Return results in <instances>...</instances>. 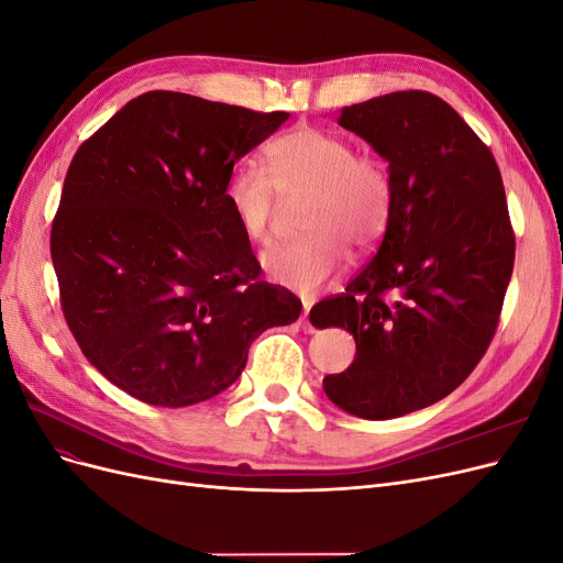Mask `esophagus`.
I'll return each mask as SVG.
<instances>
[{"label":"esophagus","mask_w":563,"mask_h":563,"mask_svg":"<svg viewBox=\"0 0 563 563\" xmlns=\"http://www.w3.org/2000/svg\"><path fill=\"white\" fill-rule=\"evenodd\" d=\"M302 331L305 333H312L314 331V327H312V323H310V308H308V305H305V310H302Z\"/></svg>","instance_id":"esophagus-1"}]
</instances>
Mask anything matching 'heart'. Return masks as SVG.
<instances>
[{
  "label": "heart",
  "instance_id": "b5f03b06",
  "mask_svg": "<svg viewBox=\"0 0 563 563\" xmlns=\"http://www.w3.org/2000/svg\"><path fill=\"white\" fill-rule=\"evenodd\" d=\"M269 174L251 159L236 162L225 178L223 197L236 225L255 244H265L279 195L308 192L298 242L269 249L265 275L300 296L327 286L347 258V244L376 246L391 213L389 166L371 152H354L343 133L310 124L294 126L267 147Z\"/></svg>",
  "mask_w": 563,
  "mask_h": 563
}]
</instances>
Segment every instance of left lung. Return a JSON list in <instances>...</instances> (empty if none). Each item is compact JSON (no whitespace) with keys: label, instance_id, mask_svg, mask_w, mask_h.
<instances>
[{"label":"left lung","instance_id":"8db88e82","mask_svg":"<svg viewBox=\"0 0 563 563\" xmlns=\"http://www.w3.org/2000/svg\"><path fill=\"white\" fill-rule=\"evenodd\" d=\"M338 124L387 162L391 213L378 253L310 319L356 343L350 368L323 378L327 397L389 420L444 399L479 364L512 277L515 232L490 150L439 96H378L340 110Z\"/></svg>","mask_w":563,"mask_h":563}]
</instances>
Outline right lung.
Returning <instances> with one entry per match:
<instances>
[{"mask_svg":"<svg viewBox=\"0 0 563 563\" xmlns=\"http://www.w3.org/2000/svg\"><path fill=\"white\" fill-rule=\"evenodd\" d=\"M288 117L147 91L77 150L51 258L77 345L126 395L207 401L242 376L255 338L300 317L294 294L258 279L223 197L230 168Z\"/></svg>","mask_w":563,"mask_h":563,"instance_id":"obj_1","label":"right lung"}]
</instances>
